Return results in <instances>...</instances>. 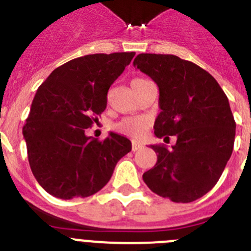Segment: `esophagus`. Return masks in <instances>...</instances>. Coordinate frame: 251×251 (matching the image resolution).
Returning a JSON list of instances; mask_svg holds the SVG:
<instances>
[{"instance_id": "obj_1", "label": "esophagus", "mask_w": 251, "mask_h": 251, "mask_svg": "<svg viewBox=\"0 0 251 251\" xmlns=\"http://www.w3.org/2000/svg\"><path fill=\"white\" fill-rule=\"evenodd\" d=\"M142 147H143V146H142L141 143H138V142H132V151H133V152H136V151L141 150Z\"/></svg>"}]
</instances>
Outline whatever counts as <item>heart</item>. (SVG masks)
Here are the masks:
<instances>
[{"instance_id": "1", "label": "heart", "mask_w": 251, "mask_h": 251, "mask_svg": "<svg viewBox=\"0 0 251 251\" xmlns=\"http://www.w3.org/2000/svg\"><path fill=\"white\" fill-rule=\"evenodd\" d=\"M142 80H145V79H134V80L132 81V84ZM115 128H117L121 133H123V134L138 138V137L143 136L146 130H147L148 122L147 119L143 118V117H129V118L122 119V121L117 124V127Z\"/></svg>"}]
</instances>
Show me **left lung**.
Here are the masks:
<instances>
[{"label": "left lung", "mask_w": 251, "mask_h": 251, "mask_svg": "<svg viewBox=\"0 0 251 251\" xmlns=\"http://www.w3.org/2000/svg\"><path fill=\"white\" fill-rule=\"evenodd\" d=\"M133 65L158 85L156 137L177 138L171 148L151 146L157 163L143 181L174 202H192L216 185L231 156L236 124L229 99L211 74L176 55L139 54Z\"/></svg>", "instance_id": "obj_1"}]
</instances>
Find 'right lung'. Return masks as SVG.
<instances>
[{
	"instance_id": "add662e5",
	"label": "right lung",
	"mask_w": 251,
	"mask_h": 251,
	"mask_svg": "<svg viewBox=\"0 0 251 251\" xmlns=\"http://www.w3.org/2000/svg\"><path fill=\"white\" fill-rule=\"evenodd\" d=\"M136 52L93 54L59 66L39 86L22 128L31 171L40 186L63 200L97 194L117 162L132 150L110 132L99 141L85 134L106 108L110 85Z\"/></svg>"
}]
</instances>
